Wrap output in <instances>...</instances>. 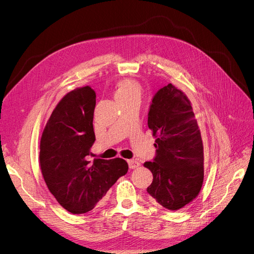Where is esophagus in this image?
I'll use <instances>...</instances> for the list:
<instances>
[{"instance_id": "obj_1", "label": "esophagus", "mask_w": 254, "mask_h": 254, "mask_svg": "<svg viewBox=\"0 0 254 254\" xmlns=\"http://www.w3.org/2000/svg\"><path fill=\"white\" fill-rule=\"evenodd\" d=\"M127 162H128V166L130 169H135L139 166V163L135 160H128Z\"/></svg>"}]
</instances>
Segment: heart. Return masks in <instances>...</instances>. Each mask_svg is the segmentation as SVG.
Wrapping results in <instances>:
<instances>
[{
    "instance_id": "obj_1",
    "label": "heart",
    "mask_w": 254,
    "mask_h": 254,
    "mask_svg": "<svg viewBox=\"0 0 254 254\" xmlns=\"http://www.w3.org/2000/svg\"><path fill=\"white\" fill-rule=\"evenodd\" d=\"M143 94L141 84L131 78H125L118 81L116 85V97L119 102L137 100L140 101Z\"/></svg>"
}]
</instances>
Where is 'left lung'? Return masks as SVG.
I'll return each mask as SVG.
<instances>
[{
    "mask_svg": "<svg viewBox=\"0 0 254 254\" xmlns=\"http://www.w3.org/2000/svg\"><path fill=\"white\" fill-rule=\"evenodd\" d=\"M147 125L156 137V157L143 166L153 173L151 199L178 210L195 199L204 180L201 132L187 95L172 84L155 94Z\"/></svg>",
    "mask_w": 254,
    "mask_h": 254,
    "instance_id": "8db88e82",
    "label": "left lung"
}]
</instances>
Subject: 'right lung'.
Wrapping results in <instances>:
<instances>
[{
  "label": "right lung",
  "mask_w": 254,
  "mask_h": 254,
  "mask_svg": "<svg viewBox=\"0 0 254 254\" xmlns=\"http://www.w3.org/2000/svg\"><path fill=\"white\" fill-rule=\"evenodd\" d=\"M96 94L89 86L68 92L58 102L40 141V167L49 190L72 214L92 210L119 177L128 171L121 158L94 159L93 113Z\"/></svg>",
  "instance_id": "right-lung-1"
}]
</instances>
